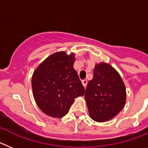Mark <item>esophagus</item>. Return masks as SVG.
Returning a JSON list of instances; mask_svg holds the SVG:
<instances>
[{"label":"esophagus","instance_id":"1","mask_svg":"<svg viewBox=\"0 0 148 148\" xmlns=\"http://www.w3.org/2000/svg\"><path fill=\"white\" fill-rule=\"evenodd\" d=\"M87 83H88V81H87L86 79H83V80H82V84H83V86L85 87V88L86 87Z\"/></svg>","mask_w":148,"mask_h":148}]
</instances>
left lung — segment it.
Returning <instances> with one entry per match:
<instances>
[{
  "instance_id": "left-lung-1",
  "label": "left lung",
  "mask_w": 148,
  "mask_h": 148,
  "mask_svg": "<svg viewBox=\"0 0 148 148\" xmlns=\"http://www.w3.org/2000/svg\"><path fill=\"white\" fill-rule=\"evenodd\" d=\"M126 99L125 85L119 72L106 62L96 64L85 94L92 120L105 122L113 119L124 108Z\"/></svg>"
}]
</instances>
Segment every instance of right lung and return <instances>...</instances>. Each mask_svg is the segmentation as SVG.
<instances>
[{
    "instance_id": "add662e5",
    "label": "right lung",
    "mask_w": 148,
    "mask_h": 148,
    "mask_svg": "<svg viewBox=\"0 0 148 148\" xmlns=\"http://www.w3.org/2000/svg\"><path fill=\"white\" fill-rule=\"evenodd\" d=\"M74 53L59 51L47 57L33 72V97L38 108L48 116L62 118L74 99L84 95V87L74 69Z\"/></svg>"
}]
</instances>
